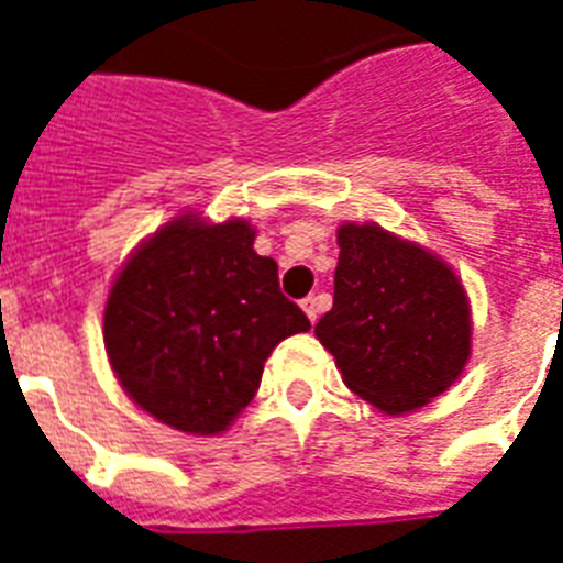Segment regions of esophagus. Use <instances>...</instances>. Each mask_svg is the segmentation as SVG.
<instances>
[{
	"label": "esophagus",
	"mask_w": 563,
	"mask_h": 563,
	"mask_svg": "<svg viewBox=\"0 0 563 563\" xmlns=\"http://www.w3.org/2000/svg\"><path fill=\"white\" fill-rule=\"evenodd\" d=\"M300 307H303V312H307V318L316 324L318 316H321V307H324V300L316 298V295H309V298L300 300Z\"/></svg>",
	"instance_id": "1"
}]
</instances>
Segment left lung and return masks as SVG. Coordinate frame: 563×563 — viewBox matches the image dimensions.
Instances as JSON below:
<instances>
[{"instance_id": "left-lung-1", "label": "left lung", "mask_w": 563, "mask_h": 563, "mask_svg": "<svg viewBox=\"0 0 563 563\" xmlns=\"http://www.w3.org/2000/svg\"><path fill=\"white\" fill-rule=\"evenodd\" d=\"M333 309L316 335L344 385L388 415L427 406L471 356V303L453 268L376 224L339 228Z\"/></svg>"}]
</instances>
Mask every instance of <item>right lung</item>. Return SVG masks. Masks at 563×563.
Here are the masks:
<instances>
[{"mask_svg": "<svg viewBox=\"0 0 563 563\" xmlns=\"http://www.w3.org/2000/svg\"><path fill=\"white\" fill-rule=\"evenodd\" d=\"M307 330L242 219L163 224L122 265L104 307V351L128 397L189 435L224 432L274 347Z\"/></svg>", "mask_w": 563, "mask_h": 563, "instance_id": "obj_1", "label": "right lung"}]
</instances>
